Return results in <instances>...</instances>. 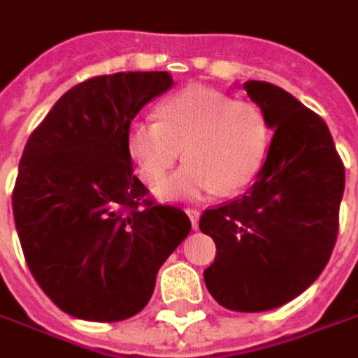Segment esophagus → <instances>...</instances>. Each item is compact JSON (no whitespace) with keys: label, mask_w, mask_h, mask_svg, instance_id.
<instances>
[{"label":"esophagus","mask_w":358,"mask_h":358,"mask_svg":"<svg viewBox=\"0 0 358 358\" xmlns=\"http://www.w3.org/2000/svg\"><path fill=\"white\" fill-rule=\"evenodd\" d=\"M186 215L190 217V222H192V229H199V219L200 213L196 208H186Z\"/></svg>","instance_id":"obj_1"}]
</instances>
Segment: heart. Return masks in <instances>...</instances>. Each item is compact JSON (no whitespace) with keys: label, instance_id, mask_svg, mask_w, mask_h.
<instances>
[{"label":"heart","instance_id":"1","mask_svg":"<svg viewBox=\"0 0 358 358\" xmlns=\"http://www.w3.org/2000/svg\"><path fill=\"white\" fill-rule=\"evenodd\" d=\"M267 145L269 127L255 103L204 87L180 91L159 105V119L137 117L127 127V152L145 182L164 178L184 150L188 164L156 186L162 200L239 192L259 174Z\"/></svg>","mask_w":358,"mask_h":358}]
</instances>
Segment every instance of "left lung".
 Segmentation results:
<instances>
[{
	"label": "left lung",
	"mask_w": 358,
	"mask_h": 358,
	"mask_svg": "<svg viewBox=\"0 0 358 358\" xmlns=\"http://www.w3.org/2000/svg\"><path fill=\"white\" fill-rule=\"evenodd\" d=\"M243 89L273 137L253 186L200 217V231L217 243L204 284L229 310L265 312L298 298L326 267L338 233L345 166L322 117L296 96L262 80Z\"/></svg>",
	"instance_id": "left-lung-1"
}]
</instances>
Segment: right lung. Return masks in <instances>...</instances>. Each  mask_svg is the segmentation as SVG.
I'll return each mask as SVG.
<instances>
[{
	"label": "right lung",
	"instance_id": "right-lung-1",
	"mask_svg": "<svg viewBox=\"0 0 358 358\" xmlns=\"http://www.w3.org/2000/svg\"><path fill=\"white\" fill-rule=\"evenodd\" d=\"M172 85L170 73L89 78L54 103L24 148L11 196L17 237L34 280L74 318L136 316L190 233L184 210L148 199L127 152L129 123Z\"/></svg>",
	"mask_w": 358,
	"mask_h": 358
}]
</instances>
